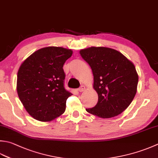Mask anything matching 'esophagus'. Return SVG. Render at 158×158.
Wrapping results in <instances>:
<instances>
[{
  "label": "esophagus",
  "instance_id": "obj_1",
  "mask_svg": "<svg viewBox=\"0 0 158 158\" xmlns=\"http://www.w3.org/2000/svg\"><path fill=\"white\" fill-rule=\"evenodd\" d=\"M85 87L84 85H81V87H80L79 88V92H82L83 91H84L85 90Z\"/></svg>",
  "mask_w": 158,
  "mask_h": 158
}]
</instances>
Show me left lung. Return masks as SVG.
I'll list each match as a JSON object with an SVG mask.
<instances>
[{"instance_id":"left-lung-1","label":"left lung","mask_w":158,"mask_h":158,"mask_svg":"<svg viewBox=\"0 0 158 158\" xmlns=\"http://www.w3.org/2000/svg\"><path fill=\"white\" fill-rule=\"evenodd\" d=\"M79 53L92 70L93 88L98 97L97 104L86 111L102 118L124 112L137 92L138 75L134 64L111 48L92 46Z\"/></svg>"}]
</instances>
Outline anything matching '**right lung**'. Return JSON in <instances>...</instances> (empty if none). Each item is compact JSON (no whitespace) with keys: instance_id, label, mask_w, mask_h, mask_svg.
Masks as SVG:
<instances>
[{"instance_id":"1","label":"right lung","mask_w":158,"mask_h":158,"mask_svg":"<svg viewBox=\"0 0 158 158\" xmlns=\"http://www.w3.org/2000/svg\"><path fill=\"white\" fill-rule=\"evenodd\" d=\"M73 55L70 49L48 46L24 60L17 75V92L27 112L34 119L48 122L66 110L72 94L65 89L63 66Z\"/></svg>"}]
</instances>
